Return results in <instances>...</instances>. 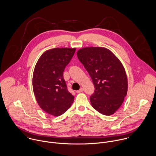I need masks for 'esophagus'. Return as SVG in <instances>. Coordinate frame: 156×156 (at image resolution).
I'll list each match as a JSON object with an SVG mask.
<instances>
[{"mask_svg": "<svg viewBox=\"0 0 156 156\" xmlns=\"http://www.w3.org/2000/svg\"><path fill=\"white\" fill-rule=\"evenodd\" d=\"M83 91V88H81L80 90H76V92H77V93H81V92H82Z\"/></svg>", "mask_w": 156, "mask_h": 156, "instance_id": "obj_1", "label": "esophagus"}]
</instances>
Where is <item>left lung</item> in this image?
I'll return each instance as SVG.
<instances>
[{
	"instance_id": "1",
	"label": "left lung",
	"mask_w": 156,
	"mask_h": 156,
	"mask_svg": "<svg viewBox=\"0 0 156 156\" xmlns=\"http://www.w3.org/2000/svg\"><path fill=\"white\" fill-rule=\"evenodd\" d=\"M76 54L95 87L90 98L92 107L102 115H113L122 105L128 90L122 64L112 51L104 47L82 48Z\"/></svg>"
}]
</instances>
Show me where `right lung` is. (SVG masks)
<instances>
[{
    "label": "right lung",
    "mask_w": 156,
    "mask_h": 156,
    "mask_svg": "<svg viewBox=\"0 0 156 156\" xmlns=\"http://www.w3.org/2000/svg\"><path fill=\"white\" fill-rule=\"evenodd\" d=\"M76 48H56L46 51L38 59L33 73L32 87L40 107L55 116L71 107L74 96L67 90L63 72Z\"/></svg>",
    "instance_id": "obj_1"
}]
</instances>
